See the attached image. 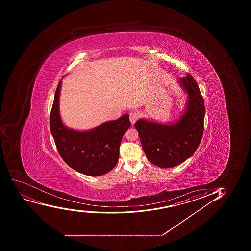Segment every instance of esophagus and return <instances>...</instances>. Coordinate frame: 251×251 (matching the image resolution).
Returning a JSON list of instances; mask_svg holds the SVG:
<instances>
[{
  "label": "esophagus",
  "mask_w": 251,
  "mask_h": 251,
  "mask_svg": "<svg viewBox=\"0 0 251 251\" xmlns=\"http://www.w3.org/2000/svg\"><path fill=\"white\" fill-rule=\"evenodd\" d=\"M139 118V114L137 112H131L129 114V119L131 124H134L135 122L137 121V119Z\"/></svg>",
  "instance_id": "obj_1"
}]
</instances>
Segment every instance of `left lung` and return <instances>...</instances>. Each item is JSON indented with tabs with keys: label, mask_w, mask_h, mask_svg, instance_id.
<instances>
[{
	"label": "left lung",
	"mask_w": 251,
	"mask_h": 251,
	"mask_svg": "<svg viewBox=\"0 0 251 251\" xmlns=\"http://www.w3.org/2000/svg\"><path fill=\"white\" fill-rule=\"evenodd\" d=\"M178 83L186 94L184 110L178 118L165 123L142 118L135 123L147 159L164 169L189 159L203 136L205 109L198 85L191 75L180 78Z\"/></svg>",
	"instance_id": "left-lung-1"
}]
</instances>
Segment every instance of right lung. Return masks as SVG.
I'll list each match as a JSON object with an SVG mask.
<instances>
[{
	"mask_svg": "<svg viewBox=\"0 0 251 251\" xmlns=\"http://www.w3.org/2000/svg\"><path fill=\"white\" fill-rule=\"evenodd\" d=\"M62 81L55 91L50 115V132L64 161L73 169L87 176H100L118 163L119 147L131 123L125 114L116 120L102 123L89 130L67 127L60 116V96Z\"/></svg>",
	"mask_w": 251,
	"mask_h": 251,
	"instance_id": "obj_1",
	"label": "right lung"
}]
</instances>
